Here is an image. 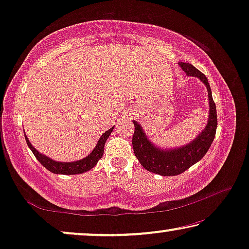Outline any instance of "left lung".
Segmentation results:
<instances>
[{
    "mask_svg": "<svg viewBox=\"0 0 249 249\" xmlns=\"http://www.w3.org/2000/svg\"><path fill=\"white\" fill-rule=\"evenodd\" d=\"M179 64L188 76L199 78L207 88L210 115L206 128L189 144L181 146L179 148L161 149L149 141L142 130V125L137 121H132L135 125L134 136H132V147H134L136 158L147 171L165 177L180 175L198 162L199 160H202L210 149V146L212 145L217 127L215 103L213 101L212 90H211L205 74L200 72L190 63L180 62Z\"/></svg>",
    "mask_w": 249,
    "mask_h": 249,
    "instance_id": "8db88e82",
    "label": "left lung"
}]
</instances>
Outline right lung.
<instances>
[{"label": "right lung", "mask_w": 249, "mask_h": 249, "mask_svg": "<svg viewBox=\"0 0 249 249\" xmlns=\"http://www.w3.org/2000/svg\"><path fill=\"white\" fill-rule=\"evenodd\" d=\"M113 128L114 127L108 129V130L105 131L104 134L101 136V138L98 139V142L96 144V146H95L94 151L91 152L89 155L79 160V161H74V162L53 161L52 159L47 158L46 155L40 154L37 149H35V147L30 144V142L28 141V138H27V136H25V138H26L27 145H28V147L32 149L33 154L35 155V158L38 160L40 164H42L45 169L49 170V171H51L52 173H56V175H79V173L88 171V170L94 168V166L97 164L98 160L103 156L105 142H107L108 136L111 135Z\"/></svg>", "instance_id": "obj_1"}]
</instances>
